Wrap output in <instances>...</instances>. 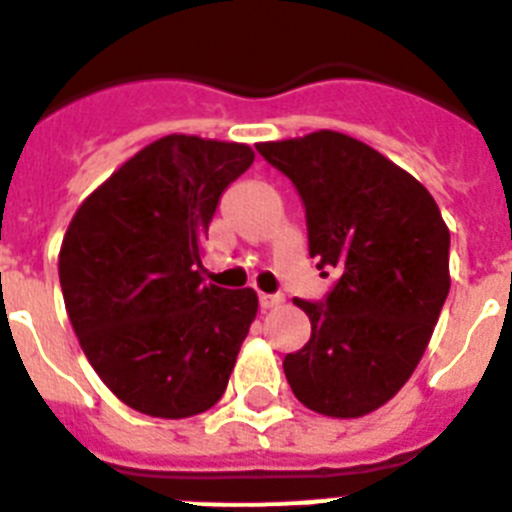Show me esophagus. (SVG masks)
<instances>
[{"label": "esophagus", "mask_w": 512, "mask_h": 512, "mask_svg": "<svg viewBox=\"0 0 512 512\" xmlns=\"http://www.w3.org/2000/svg\"><path fill=\"white\" fill-rule=\"evenodd\" d=\"M282 297L279 295H266V292H261L259 295V305H261V310H271V307H279L282 305Z\"/></svg>", "instance_id": "1"}]
</instances>
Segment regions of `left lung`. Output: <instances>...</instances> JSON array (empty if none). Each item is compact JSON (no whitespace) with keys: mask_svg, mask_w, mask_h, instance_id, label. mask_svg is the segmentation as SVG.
<instances>
[{"mask_svg":"<svg viewBox=\"0 0 512 512\" xmlns=\"http://www.w3.org/2000/svg\"><path fill=\"white\" fill-rule=\"evenodd\" d=\"M256 148L300 192L318 269L341 274L323 305L295 300L312 336L284 356L289 387L328 418L374 413L415 372L449 295L441 210L413 174L346 133Z\"/></svg>","mask_w":512,"mask_h":512,"instance_id":"1","label":"left lung"}]
</instances>
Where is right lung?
Here are the masks:
<instances>
[{"mask_svg":"<svg viewBox=\"0 0 512 512\" xmlns=\"http://www.w3.org/2000/svg\"><path fill=\"white\" fill-rule=\"evenodd\" d=\"M251 146L164 135L104 179L71 217L58 277L74 333L112 395L151 418H192L228 387L259 297L202 277L217 200Z\"/></svg>","mask_w":512,"mask_h":512,"instance_id":"right-lung-1","label":"right lung"}]
</instances>
